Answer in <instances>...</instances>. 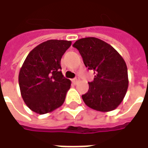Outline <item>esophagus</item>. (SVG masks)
I'll return each mask as SVG.
<instances>
[{
  "label": "esophagus",
  "mask_w": 148,
  "mask_h": 148,
  "mask_svg": "<svg viewBox=\"0 0 148 148\" xmlns=\"http://www.w3.org/2000/svg\"><path fill=\"white\" fill-rule=\"evenodd\" d=\"M78 81H79V77H74V79H72V82H74V84L77 83V82H78Z\"/></svg>",
  "instance_id": "34e87169"
}]
</instances>
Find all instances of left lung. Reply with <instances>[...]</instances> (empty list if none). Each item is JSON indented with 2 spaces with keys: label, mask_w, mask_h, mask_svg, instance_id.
<instances>
[{
  "label": "left lung",
  "mask_w": 148,
  "mask_h": 148,
  "mask_svg": "<svg viewBox=\"0 0 148 148\" xmlns=\"http://www.w3.org/2000/svg\"><path fill=\"white\" fill-rule=\"evenodd\" d=\"M74 47L82 55L85 66L95 74L89 90L82 97L97 111L109 112L122 102L128 87L126 63L111 45L95 37L77 40Z\"/></svg>",
  "instance_id": "obj_1"
}]
</instances>
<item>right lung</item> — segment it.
<instances>
[{
  "label": "right lung",
  "instance_id": "add662e5",
  "mask_svg": "<svg viewBox=\"0 0 148 148\" xmlns=\"http://www.w3.org/2000/svg\"><path fill=\"white\" fill-rule=\"evenodd\" d=\"M71 41L50 39L32 50L19 73L22 98L32 111L45 114L63 104L71 80L61 72V58Z\"/></svg>",
  "mask_w": 148,
  "mask_h": 148
}]
</instances>
